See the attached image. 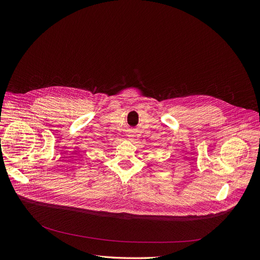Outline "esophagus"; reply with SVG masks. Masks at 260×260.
I'll return each instance as SVG.
<instances>
[{
  "label": "esophagus",
  "instance_id": "obj_1",
  "mask_svg": "<svg viewBox=\"0 0 260 260\" xmlns=\"http://www.w3.org/2000/svg\"><path fill=\"white\" fill-rule=\"evenodd\" d=\"M128 137H129V138H131V137H132V136H131V135H128Z\"/></svg>",
  "mask_w": 260,
  "mask_h": 260
}]
</instances>
